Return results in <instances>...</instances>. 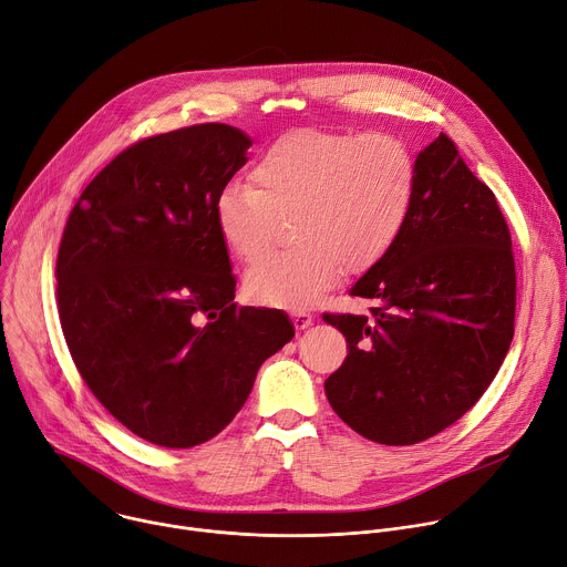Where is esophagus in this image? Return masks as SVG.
Instances as JSON below:
<instances>
[{
	"mask_svg": "<svg viewBox=\"0 0 567 567\" xmlns=\"http://www.w3.org/2000/svg\"><path fill=\"white\" fill-rule=\"evenodd\" d=\"M291 320H293V326H296V330H307L311 322H313V316L309 313V311H293L291 313Z\"/></svg>",
	"mask_w": 567,
	"mask_h": 567,
	"instance_id": "obj_1",
	"label": "esophagus"
}]
</instances>
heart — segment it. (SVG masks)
Listing matches in <instances>:
<instances>
[{
  "label": "heart",
  "mask_w": 567,
  "mask_h": 567,
  "mask_svg": "<svg viewBox=\"0 0 567 567\" xmlns=\"http://www.w3.org/2000/svg\"><path fill=\"white\" fill-rule=\"evenodd\" d=\"M251 184L219 193L217 233L235 258L254 262L289 217L298 245L251 267L245 287L262 305L300 311L334 287L343 265L363 271L385 256L409 219L417 168L388 134L296 130L260 154Z\"/></svg>",
  "instance_id": "heart-1"
}]
</instances>
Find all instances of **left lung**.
I'll return each mask as SVG.
<instances>
[{
  "label": "left lung",
  "mask_w": 567,
  "mask_h": 567,
  "mask_svg": "<svg viewBox=\"0 0 567 567\" xmlns=\"http://www.w3.org/2000/svg\"><path fill=\"white\" fill-rule=\"evenodd\" d=\"M415 168L406 224L352 287L372 300V316H322L350 350L326 381L330 406L388 446L424 442L457 422L514 339L516 269L496 195L446 134L417 154Z\"/></svg>",
  "instance_id": "left-lung-1"
}]
</instances>
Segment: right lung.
Returning a JSON list of instances; mask_svg holds the SVG:
<instances>
[{
	"label": "right lung",
	"mask_w": 567,
	"mask_h": 567,
	"mask_svg": "<svg viewBox=\"0 0 567 567\" xmlns=\"http://www.w3.org/2000/svg\"><path fill=\"white\" fill-rule=\"evenodd\" d=\"M251 143L224 123L138 141L83 190L62 233L58 309L73 363L103 406L156 446L215 437L260 365L293 339L285 311L233 302L215 224Z\"/></svg>",
	"instance_id": "right-lung-1"
}]
</instances>
